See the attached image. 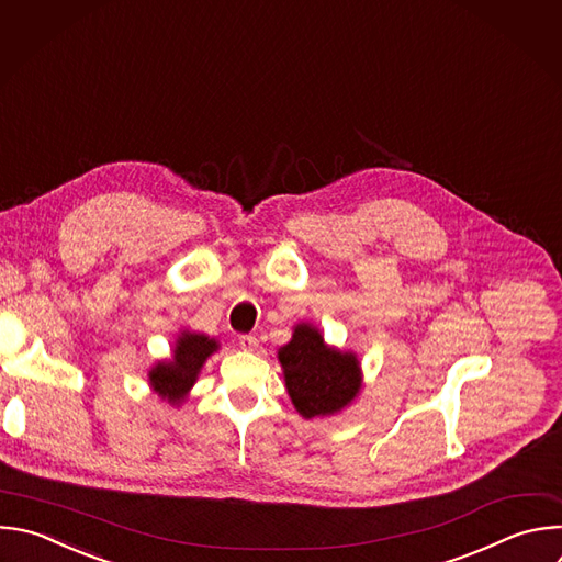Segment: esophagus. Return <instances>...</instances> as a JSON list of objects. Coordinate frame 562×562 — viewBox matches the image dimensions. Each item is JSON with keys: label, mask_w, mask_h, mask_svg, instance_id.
Instances as JSON below:
<instances>
[{"label": "esophagus", "mask_w": 562, "mask_h": 562, "mask_svg": "<svg viewBox=\"0 0 562 562\" xmlns=\"http://www.w3.org/2000/svg\"><path fill=\"white\" fill-rule=\"evenodd\" d=\"M240 346L243 350H256L258 348V337L256 335H240Z\"/></svg>", "instance_id": "obj_1"}]
</instances>
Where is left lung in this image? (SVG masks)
<instances>
[{"mask_svg": "<svg viewBox=\"0 0 562 562\" xmlns=\"http://www.w3.org/2000/svg\"><path fill=\"white\" fill-rule=\"evenodd\" d=\"M278 361L291 404L304 419L333 417L361 393L363 372L357 352L326 344L311 322L293 326L291 341L278 348Z\"/></svg>", "mask_w": 562, "mask_h": 562, "instance_id": "obj_1", "label": "left lung"}]
</instances>
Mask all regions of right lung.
<instances>
[{
	"mask_svg": "<svg viewBox=\"0 0 562 562\" xmlns=\"http://www.w3.org/2000/svg\"><path fill=\"white\" fill-rule=\"evenodd\" d=\"M218 350L221 341L216 337L190 328L178 330L171 344V357L154 361L147 370V384L151 393L158 395L160 402L178 408L190 397L205 361Z\"/></svg>",
	"mask_w": 562,
	"mask_h": 562,
	"instance_id": "right-lung-1",
	"label": "right lung"
}]
</instances>
